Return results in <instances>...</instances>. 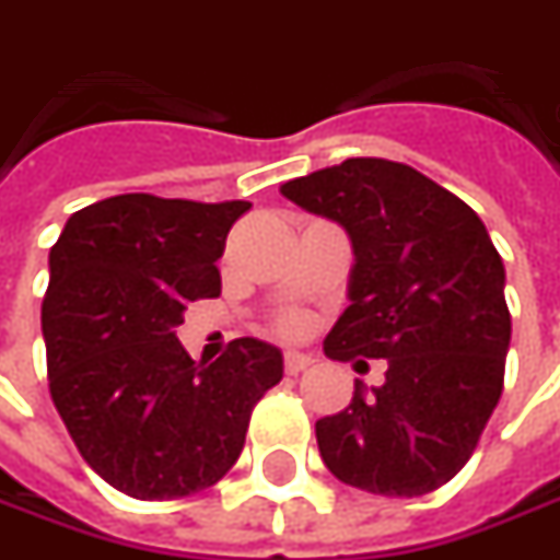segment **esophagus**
Masks as SVG:
<instances>
[{
    "label": "esophagus",
    "instance_id": "obj_1",
    "mask_svg": "<svg viewBox=\"0 0 560 560\" xmlns=\"http://www.w3.org/2000/svg\"><path fill=\"white\" fill-rule=\"evenodd\" d=\"M310 365H313V357H306V353H284V372L288 375H300Z\"/></svg>",
    "mask_w": 560,
    "mask_h": 560
}]
</instances>
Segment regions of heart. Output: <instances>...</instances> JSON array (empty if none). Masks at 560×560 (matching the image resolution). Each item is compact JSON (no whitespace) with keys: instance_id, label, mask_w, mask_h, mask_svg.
Instances as JSON below:
<instances>
[{"instance_id":"b5f03b06","label":"heart","mask_w":560,"mask_h":560,"mask_svg":"<svg viewBox=\"0 0 560 560\" xmlns=\"http://www.w3.org/2000/svg\"><path fill=\"white\" fill-rule=\"evenodd\" d=\"M279 328H281V331H284V335H298L300 322H298V318H284Z\"/></svg>"}]
</instances>
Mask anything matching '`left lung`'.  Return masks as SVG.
Segmentation results:
<instances>
[{
	"mask_svg": "<svg viewBox=\"0 0 560 560\" xmlns=\"http://www.w3.org/2000/svg\"><path fill=\"white\" fill-rule=\"evenodd\" d=\"M353 242L350 306L325 338L331 359H387L350 406L318 418L322 462L375 495H424L471 458L502 396L511 313L505 266L462 198L418 170L350 158L281 185Z\"/></svg>",
	"mask_w": 560,
	"mask_h": 560,
	"instance_id": "left-lung-1",
	"label": "left lung"
}]
</instances>
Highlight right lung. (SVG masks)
<instances>
[{"instance_id":"add662e5","label":"right lung","mask_w":560,"mask_h":560,"mask_svg":"<svg viewBox=\"0 0 560 560\" xmlns=\"http://www.w3.org/2000/svg\"><path fill=\"white\" fill-rule=\"evenodd\" d=\"M247 201L117 195L77 210L49 254V394L86 465L132 499L213 487L250 412L281 381L279 347L238 338L198 365L176 338L191 300L220 298L217 260Z\"/></svg>"}]
</instances>
